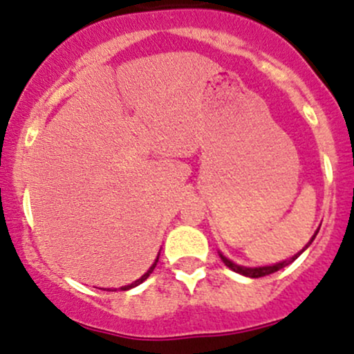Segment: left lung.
Listing matches in <instances>:
<instances>
[{"label": "left lung", "instance_id": "8db88e82", "mask_svg": "<svg viewBox=\"0 0 354 354\" xmlns=\"http://www.w3.org/2000/svg\"><path fill=\"white\" fill-rule=\"evenodd\" d=\"M316 234H317V230L315 232V236L311 237V241L308 242V245L311 244L313 241H315V237H316ZM308 245H306V248H308ZM304 248V249H306ZM303 249V251H304ZM301 251V252H303ZM301 252H297L296 256H292L291 259H288V261H283V263H279V264H274V266H264V268H242V266H237V264H234L232 261H229L227 257H224L221 254V259H222V263H224L225 266H227L229 269H232L234 272H239V274H242V276H248V277H263V276H268V274H272V272H276V271H279V269H283V268H286V266H289L292 263V261H296L297 257L301 256Z\"/></svg>", "mask_w": 354, "mask_h": 354}]
</instances>
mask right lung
<instances>
[{
	"label": "right lung",
	"mask_w": 354,
	"mask_h": 354,
	"mask_svg": "<svg viewBox=\"0 0 354 354\" xmlns=\"http://www.w3.org/2000/svg\"><path fill=\"white\" fill-rule=\"evenodd\" d=\"M157 261H158V256H157L156 263H153L152 266H150V269H149V271H147V272L144 274V276H142V277H140V279H137V281H135V283H132V284H129V286H124V288H120V291H127V289H132V288H135V286H138V284H142V283H144V281L147 279V277H149V276H150V274H152V271H153V269H156V266H157ZM110 291H112V289H110Z\"/></svg>",
	"instance_id": "right-lung-1"
}]
</instances>
